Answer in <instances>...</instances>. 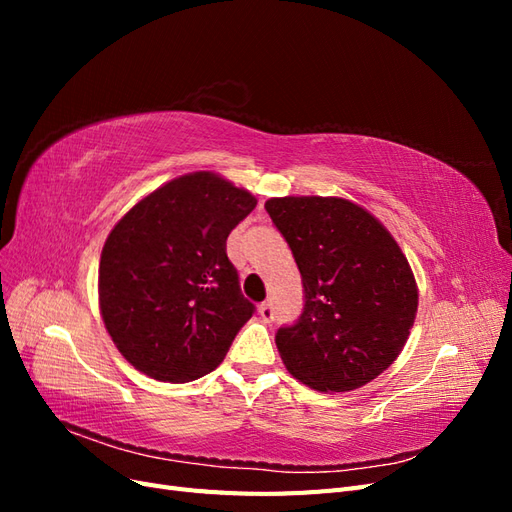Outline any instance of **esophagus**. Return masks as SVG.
Returning <instances> with one entry per match:
<instances>
[{
	"mask_svg": "<svg viewBox=\"0 0 512 512\" xmlns=\"http://www.w3.org/2000/svg\"><path fill=\"white\" fill-rule=\"evenodd\" d=\"M258 314H260V318L265 320V322H273L275 309H273L271 303H260V305H258Z\"/></svg>",
	"mask_w": 512,
	"mask_h": 512,
	"instance_id": "obj_1",
	"label": "esophagus"
}]
</instances>
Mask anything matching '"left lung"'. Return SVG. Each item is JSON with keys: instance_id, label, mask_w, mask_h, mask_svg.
<instances>
[{"instance_id": "8db88e82", "label": "left lung", "mask_w": 512, "mask_h": 512, "mask_svg": "<svg viewBox=\"0 0 512 512\" xmlns=\"http://www.w3.org/2000/svg\"><path fill=\"white\" fill-rule=\"evenodd\" d=\"M303 282V312L275 333L290 374L322 393L359 389L389 367L416 316L414 275L374 215L344 198L265 203Z\"/></svg>"}]
</instances>
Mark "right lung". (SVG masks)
<instances>
[{"mask_svg": "<svg viewBox=\"0 0 512 512\" xmlns=\"http://www.w3.org/2000/svg\"><path fill=\"white\" fill-rule=\"evenodd\" d=\"M256 198L215 173L168 181L134 205L100 258V312L117 350L149 378L190 382L222 363L256 312L228 260Z\"/></svg>", "mask_w": 512, "mask_h": 512, "instance_id": "1", "label": "right lung"}]
</instances>
